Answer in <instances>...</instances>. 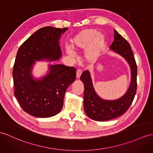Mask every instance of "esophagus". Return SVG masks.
Wrapping results in <instances>:
<instances>
[{
	"label": "esophagus",
	"mask_w": 153,
	"mask_h": 153,
	"mask_svg": "<svg viewBox=\"0 0 153 153\" xmlns=\"http://www.w3.org/2000/svg\"><path fill=\"white\" fill-rule=\"evenodd\" d=\"M82 73V69H77V71H76V78H77V79H79V78H80Z\"/></svg>",
	"instance_id": "34e87169"
}]
</instances>
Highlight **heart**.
Segmentation results:
<instances>
[{
    "instance_id": "b5f03b06",
    "label": "heart",
    "mask_w": 153,
    "mask_h": 153,
    "mask_svg": "<svg viewBox=\"0 0 153 153\" xmlns=\"http://www.w3.org/2000/svg\"><path fill=\"white\" fill-rule=\"evenodd\" d=\"M105 44V38L94 28H85L81 30L72 39V47L74 50L82 51L88 47L85 57L89 60L94 59ZM69 55L74 56V53L68 48Z\"/></svg>"
}]
</instances>
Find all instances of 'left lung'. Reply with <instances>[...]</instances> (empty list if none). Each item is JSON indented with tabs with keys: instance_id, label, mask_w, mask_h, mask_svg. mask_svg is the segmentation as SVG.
I'll list each match as a JSON object with an SVG mask.
<instances>
[{
	"instance_id": "1",
	"label": "left lung",
	"mask_w": 153,
	"mask_h": 153,
	"mask_svg": "<svg viewBox=\"0 0 153 153\" xmlns=\"http://www.w3.org/2000/svg\"><path fill=\"white\" fill-rule=\"evenodd\" d=\"M110 48L128 62L131 68V83L128 91L121 98L105 100L100 99L95 92L88 71L82 73L80 80L84 85V111L89 118L98 121H108L125 113L131 105L137 90V65L129 43L114 30V41Z\"/></svg>"
}]
</instances>
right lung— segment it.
I'll return each instance as SVG.
<instances>
[{
  "label": "right lung",
  "instance_id": "add662e5",
  "mask_svg": "<svg viewBox=\"0 0 153 153\" xmlns=\"http://www.w3.org/2000/svg\"><path fill=\"white\" fill-rule=\"evenodd\" d=\"M67 28L45 27L38 30L19 48L13 69L14 95L26 112L37 117H49L59 112L65 93L76 79V69L57 64L42 80H33L31 68L35 60H56L62 53L58 40Z\"/></svg>",
  "mask_w": 153,
  "mask_h": 153
}]
</instances>
